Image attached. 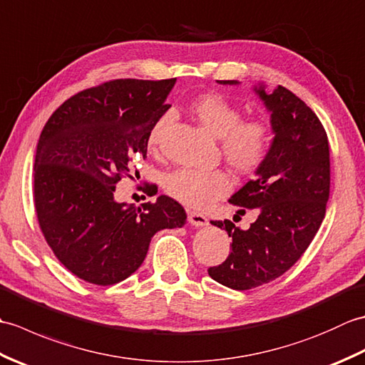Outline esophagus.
Segmentation results:
<instances>
[{
    "label": "esophagus",
    "mask_w": 365,
    "mask_h": 365,
    "mask_svg": "<svg viewBox=\"0 0 365 365\" xmlns=\"http://www.w3.org/2000/svg\"><path fill=\"white\" fill-rule=\"evenodd\" d=\"M187 213H188V221L192 224V226L200 227V226H207L208 224V220L205 215L197 213V212H191V210H188Z\"/></svg>",
    "instance_id": "1"
}]
</instances>
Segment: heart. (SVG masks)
I'll return each mask as SVG.
<instances>
[{"label":"heart","mask_w":365,"mask_h":365,"mask_svg":"<svg viewBox=\"0 0 365 365\" xmlns=\"http://www.w3.org/2000/svg\"><path fill=\"white\" fill-rule=\"evenodd\" d=\"M191 111L202 125L220 138L224 158L240 174H252L265 163L271 147V127L262 119L242 120V110L221 94L210 92L195 98ZM170 122L165 114L153 123L149 147H157L163 130ZM232 180L224 169L180 168L166 177L165 190L169 196L192 208H204L226 196Z\"/></svg>","instance_id":"b5f03b06"}]
</instances>
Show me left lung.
I'll use <instances>...</instances> for the list:
<instances>
[{
  "instance_id": "1",
  "label": "left lung",
  "mask_w": 365,
  "mask_h": 365,
  "mask_svg": "<svg viewBox=\"0 0 365 365\" xmlns=\"http://www.w3.org/2000/svg\"><path fill=\"white\" fill-rule=\"evenodd\" d=\"M255 92L271 111L274 139L257 177L229 202L243 207L238 213L255 208L259 216L247 230L229 220L212 221L227 232L232 250L208 274L234 290L268 284L290 269L319 232L329 199V143L320 119L284 86Z\"/></svg>"
}]
</instances>
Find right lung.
Listing matches in <instances>:
<instances>
[{"label":"right lung","mask_w":365,"mask_h":365,"mask_svg":"<svg viewBox=\"0 0 365 365\" xmlns=\"http://www.w3.org/2000/svg\"><path fill=\"white\" fill-rule=\"evenodd\" d=\"M175 78L113 80L84 89L51 114L38 138L33 196L45 242L83 281L113 285L141 267L152 237L182 227L168 196L141 207L114 200L135 158H147L150 128L169 106Z\"/></svg>","instance_id":"obj_1"}]
</instances>
